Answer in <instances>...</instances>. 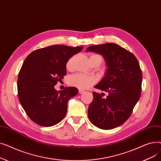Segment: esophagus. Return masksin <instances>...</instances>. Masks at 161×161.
I'll list each match as a JSON object with an SVG mask.
<instances>
[{"label":"esophagus","mask_w":161,"mask_h":161,"mask_svg":"<svg viewBox=\"0 0 161 161\" xmlns=\"http://www.w3.org/2000/svg\"><path fill=\"white\" fill-rule=\"evenodd\" d=\"M84 92H85V91H84L81 90V89L79 90V93H80V94H83V93H84Z\"/></svg>","instance_id":"1"}]
</instances>
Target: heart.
<instances>
[{"mask_svg": "<svg viewBox=\"0 0 161 161\" xmlns=\"http://www.w3.org/2000/svg\"><path fill=\"white\" fill-rule=\"evenodd\" d=\"M95 58H99L102 61V57L97 54H91L90 55V60ZM74 61V57H71L68 59L66 63V67L67 69H71ZM69 85L75 87L80 89H87L90 87L95 83V79L91 76L85 75L81 74H76L71 75L69 78Z\"/></svg>", "mask_w": 161, "mask_h": 161, "instance_id": "b5f03b06", "label": "heart"}]
</instances>
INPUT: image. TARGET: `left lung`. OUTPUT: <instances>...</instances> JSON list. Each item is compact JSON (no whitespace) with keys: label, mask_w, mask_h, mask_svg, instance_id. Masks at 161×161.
Here are the masks:
<instances>
[{"label":"left lung","mask_w":161,"mask_h":161,"mask_svg":"<svg viewBox=\"0 0 161 161\" xmlns=\"http://www.w3.org/2000/svg\"><path fill=\"white\" fill-rule=\"evenodd\" d=\"M103 55L108 70L95 87L108 95L93 92L88 108L91 123L104 130L117 127L127 120L141 96L142 72L131 52L114 43L92 45L87 49Z\"/></svg>","instance_id":"obj_1"}]
</instances>
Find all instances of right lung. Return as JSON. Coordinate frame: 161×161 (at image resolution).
I'll list each match as a JSON object with an SVG mask.
<instances>
[{
  "label": "right lung",
  "instance_id": "1",
  "mask_svg": "<svg viewBox=\"0 0 161 161\" xmlns=\"http://www.w3.org/2000/svg\"><path fill=\"white\" fill-rule=\"evenodd\" d=\"M83 46L53 45L38 49L23 62L18 79L19 102L30 119L42 126L61 122L67 112L68 102L78 94L74 87L58 91L54 86L66 74L68 59Z\"/></svg>",
  "mask_w": 161,
  "mask_h": 161
}]
</instances>
